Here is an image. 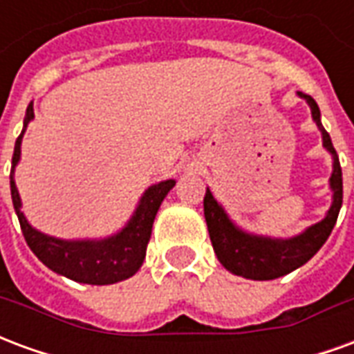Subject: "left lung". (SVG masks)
<instances>
[{"mask_svg":"<svg viewBox=\"0 0 354 354\" xmlns=\"http://www.w3.org/2000/svg\"><path fill=\"white\" fill-rule=\"evenodd\" d=\"M297 96L304 98L307 106L311 108L313 121L322 134V146L332 155V176H330L332 205L328 208L326 216L294 237H269V235H258V233H250L239 227L208 187L205 193V201H203L208 235H210L220 263L230 273L252 279V281H273V279L292 273L294 269L311 260L330 237L343 203L342 167L332 146L330 134L320 123L319 106L309 94L297 93Z\"/></svg>","mask_w":354,"mask_h":354,"instance_id":"left-lung-1","label":"left lung"}]
</instances>
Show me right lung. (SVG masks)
<instances>
[{"mask_svg": "<svg viewBox=\"0 0 354 354\" xmlns=\"http://www.w3.org/2000/svg\"><path fill=\"white\" fill-rule=\"evenodd\" d=\"M32 119H34V104L30 102L22 132L15 142L11 169L12 207L19 216L22 235L26 239L28 246L50 271L68 277L75 282L102 286V284H113V282H121L132 277L144 263L157 210L176 182L162 180L159 184L149 185L140 197L138 205L129 218V222L124 223L123 230H119L109 237L57 239L45 235L28 222V218L22 212L19 189L15 184V169L20 161V144Z\"/></svg>", "mask_w": 354, "mask_h": 354, "instance_id": "add662e5", "label": "right lung"}]
</instances>
